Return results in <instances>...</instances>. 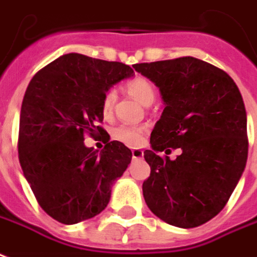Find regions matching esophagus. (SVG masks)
<instances>
[{
    "mask_svg": "<svg viewBox=\"0 0 257 257\" xmlns=\"http://www.w3.org/2000/svg\"><path fill=\"white\" fill-rule=\"evenodd\" d=\"M144 156V152L142 150H137V148H133L132 150V158L133 159H142Z\"/></svg>",
    "mask_w": 257,
    "mask_h": 257,
    "instance_id": "esophagus-1",
    "label": "esophagus"
}]
</instances>
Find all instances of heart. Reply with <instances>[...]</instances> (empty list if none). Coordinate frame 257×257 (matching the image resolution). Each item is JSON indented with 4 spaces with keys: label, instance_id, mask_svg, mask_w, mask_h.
<instances>
[{
    "label": "heart",
    "instance_id": "obj_1",
    "mask_svg": "<svg viewBox=\"0 0 257 257\" xmlns=\"http://www.w3.org/2000/svg\"><path fill=\"white\" fill-rule=\"evenodd\" d=\"M125 87L131 95L139 99L143 105H151L155 101L156 91L154 85L144 76H135L125 83ZM115 101H117V93L114 89H107L102 97L101 109L103 115H110L114 109ZM147 126L144 125H118L111 131V137L117 142L126 144L129 147L140 146L144 139V133Z\"/></svg>",
    "mask_w": 257,
    "mask_h": 257
}]
</instances>
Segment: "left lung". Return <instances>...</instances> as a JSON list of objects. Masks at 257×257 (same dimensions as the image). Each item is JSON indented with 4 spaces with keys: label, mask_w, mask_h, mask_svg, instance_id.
<instances>
[{
    "label": "left lung",
    "mask_w": 257,
    "mask_h": 257,
    "mask_svg": "<svg viewBox=\"0 0 257 257\" xmlns=\"http://www.w3.org/2000/svg\"><path fill=\"white\" fill-rule=\"evenodd\" d=\"M158 86L163 113L144 152L143 183L150 210L179 228H195L230 198L248 156L246 113L237 85L221 68L193 56L135 64ZM181 148L175 161L159 152Z\"/></svg>",
    "instance_id": "obj_1"
}]
</instances>
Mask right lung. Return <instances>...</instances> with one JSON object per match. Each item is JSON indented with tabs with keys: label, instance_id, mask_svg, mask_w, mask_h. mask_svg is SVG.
I'll return each instance as SVG.
<instances>
[{
	"label": "right lung",
	"instance_id": "1",
	"mask_svg": "<svg viewBox=\"0 0 257 257\" xmlns=\"http://www.w3.org/2000/svg\"><path fill=\"white\" fill-rule=\"evenodd\" d=\"M133 70L81 54L60 56L29 82L19 129V160L37 202L66 225L99 214L110 199L111 183L132 159L122 143L109 142L101 126L102 97ZM102 136L103 152L87 149L84 136Z\"/></svg>",
	"mask_w": 257,
	"mask_h": 257
}]
</instances>
